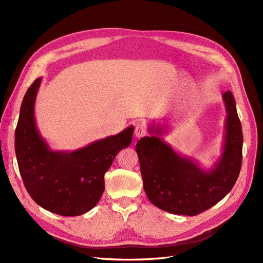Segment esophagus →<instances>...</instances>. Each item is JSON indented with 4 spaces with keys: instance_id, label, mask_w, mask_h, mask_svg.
<instances>
[{
    "instance_id": "obj_1",
    "label": "esophagus",
    "mask_w": 263,
    "mask_h": 263,
    "mask_svg": "<svg viewBox=\"0 0 263 263\" xmlns=\"http://www.w3.org/2000/svg\"><path fill=\"white\" fill-rule=\"evenodd\" d=\"M146 134H147V128L145 124L137 123L136 127H135V136L137 138H140V137H144Z\"/></svg>"
}]
</instances>
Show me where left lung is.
<instances>
[{"label": "left lung", "instance_id": "left-lung-1", "mask_svg": "<svg viewBox=\"0 0 263 263\" xmlns=\"http://www.w3.org/2000/svg\"><path fill=\"white\" fill-rule=\"evenodd\" d=\"M227 118L224 148L218 161L209 171L193 159L182 157L159 137L165 126H151L153 136L142 137L136 145L149 201L171 214L195 216L222 200L233 189L242 162V130L236 102L230 91L222 94Z\"/></svg>", "mask_w": 263, "mask_h": 263}]
</instances>
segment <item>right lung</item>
I'll list each match as a JSON object with an SVG mask.
<instances>
[{"instance_id": "right-lung-1", "label": "right lung", "mask_w": 263, "mask_h": 263, "mask_svg": "<svg viewBox=\"0 0 263 263\" xmlns=\"http://www.w3.org/2000/svg\"><path fill=\"white\" fill-rule=\"evenodd\" d=\"M42 78L23 99L15 129V153L24 185L43 209L61 216L92 210L104 192V174L132 142L134 127L76 151H52L36 127L34 106Z\"/></svg>"}]
</instances>
